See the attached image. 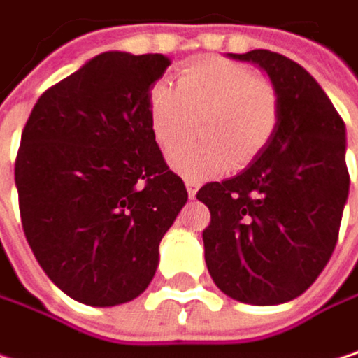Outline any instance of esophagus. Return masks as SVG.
I'll return each instance as SVG.
<instances>
[{
    "mask_svg": "<svg viewBox=\"0 0 358 358\" xmlns=\"http://www.w3.org/2000/svg\"><path fill=\"white\" fill-rule=\"evenodd\" d=\"M185 187H187V194H189V198H196V192H198V181H196V179H189V177H185Z\"/></svg>",
    "mask_w": 358,
    "mask_h": 358,
    "instance_id": "esophagus-1",
    "label": "esophagus"
}]
</instances>
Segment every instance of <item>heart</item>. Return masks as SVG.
<instances>
[{
  "instance_id": "b5f03b06",
  "label": "heart",
  "mask_w": 358,
  "mask_h": 358,
  "mask_svg": "<svg viewBox=\"0 0 358 358\" xmlns=\"http://www.w3.org/2000/svg\"><path fill=\"white\" fill-rule=\"evenodd\" d=\"M199 118V137L171 152V164L202 179L257 160L277 133L281 101L275 85L250 66L206 56L183 66L171 83L148 97V120L158 145L169 152Z\"/></svg>"
}]
</instances>
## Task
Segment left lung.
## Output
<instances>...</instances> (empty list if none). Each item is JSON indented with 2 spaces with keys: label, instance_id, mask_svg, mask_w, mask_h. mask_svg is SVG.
<instances>
[{
  "label": "left lung",
  "instance_id": "1",
  "mask_svg": "<svg viewBox=\"0 0 358 358\" xmlns=\"http://www.w3.org/2000/svg\"><path fill=\"white\" fill-rule=\"evenodd\" d=\"M229 56L267 73L281 118L242 173L200 187L196 198L210 210L204 259L229 298L281 304L310 287L336 248L350 185L346 127L300 64L268 50Z\"/></svg>",
  "mask_w": 358,
  "mask_h": 358
}]
</instances>
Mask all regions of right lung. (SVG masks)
I'll return each instance as SVG.
<instances>
[{
    "mask_svg": "<svg viewBox=\"0 0 358 358\" xmlns=\"http://www.w3.org/2000/svg\"><path fill=\"white\" fill-rule=\"evenodd\" d=\"M171 60L103 52L45 91L20 137L14 177L27 242L71 298L116 306L137 298L187 189L148 120Z\"/></svg>",
    "mask_w": 358,
    "mask_h": 358,
    "instance_id": "1",
    "label": "right lung"
}]
</instances>
